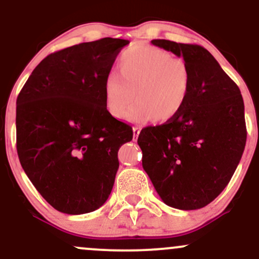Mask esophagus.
Here are the masks:
<instances>
[{
	"mask_svg": "<svg viewBox=\"0 0 259 259\" xmlns=\"http://www.w3.org/2000/svg\"><path fill=\"white\" fill-rule=\"evenodd\" d=\"M140 132H141V129H140L139 126H134L133 127V134H134V141H136V140H138V138H139V135H140Z\"/></svg>",
	"mask_w": 259,
	"mask_h": 259,
	"instance_id": "obj_1",
	"label": "esophagus"
}]
</instances>
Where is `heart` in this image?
<instances>
[{
    "instance_id": "obj_1",
    "label": "heart",
    "mask_w": 259,
    "mask_h": 259,
    "mask_svg": "<svg viewBox=\"0 0 259 259\" xmlns=\"http://www.w3.org/2000/svg\"><path fill=\"white\" fill-rule=\"evenodd\" d=\"M117 73L105 80L106 107L113 117H125L133 99L138 103L128 112L132 121L173 120L186 105L191 74L183 59L152 46H133L121 53Z\"/></svg>"
}]
</instances>
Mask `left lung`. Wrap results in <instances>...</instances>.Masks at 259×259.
I'll use <instances>...</instances> for the list:
<instances>
[{"mask_svg":"<svg viewBox=\"0 0 259 259\" xmlns=\"http://www.w3.org/2000/svg\"><path fill=\"white\" fill-rule=\"evenodd\" d=\"M151 42L184 58L191 89L178 117L141 130L142 167L165 204L198 209L225 189L242 157L247 132L241 92L202 46Z\"/></svg>","mask_w":259,"mask_h":259,"instance_id":"1","label":"left lung"}]
</instances>
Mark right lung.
<instances>
[{
    "label": "right lung",
    "instance_id": "right-lung-1",
    "mask_svg": "<svg viewBox=\"0 0 259 259\" xmlns=\"http://www.w3.org/2000/svg\"><path fill=\"white\" fill-rule=\"evenodd\" d=\"M129 44L105 37L47 56L17 99V152L55 209L84 214L107 201L132 126L107 111L105 80Z\"/></svg>",
    "mask_w": 259,
    "mask_h": 259
}]
</instances>
